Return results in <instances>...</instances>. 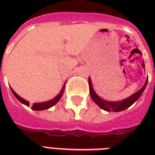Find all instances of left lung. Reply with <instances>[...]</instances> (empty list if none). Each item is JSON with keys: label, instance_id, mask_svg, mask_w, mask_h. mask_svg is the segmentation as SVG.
<instances>
[{"label": "left lung", "instance_id": "obj_1", "mask_svg": "<svg viewBox=\"0 0 155 155\" xmlns=\"http://www.w3.org/2000/svg\"><path fill=\"white\" fill-rule=\"evenodd\" d=\"M147 83H148V79L147 80L146 83H145L144 86L139 90L137 91L136 93L133 94L132 96H130V97H128L126 99L120 101H116V102H110L104 101L102 98L98 96V95L93 90V87L92 86V81L90 77L88 78V84H89V91H90V95L92 97V101L97 104V105L99 106L100 108H101L102 109L108 112H120V111L125 110L126 108H128L130 106H131L134 103L135 101H137L138 98L141 97V95L142 94V92H144L145 88L147 87Z\"/></svg>", "mask_w": 155, "mask_h": 155}]
</instances>
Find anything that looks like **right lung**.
<instances>
[{"mask_svg":"<svg viewBox=\"0 0 155 155\" xmlns=\"http://www.w3.org/2000/svg\"><path fill=\"white\" fill-rule=\"evenodd\" d=\"M11 88V91H12V92H13V94L15 96V97L17 98V99L19 101L21 102V103L24 104H25L26 106H29L30 105V102L27 101H25V100H24L23 98H21V97H19L17 93H16L14 91H13V89H12V87H10ZM64 88H65V84H63V87H62V89H61L60 92L58 93L57 96H56L54 99L51 100V101H46V102H42V103H35L33 104L32 107H31V108H32L33 110H35V111H39V110H44V109H47V108H50L51 107H52V106H54V104H55L57 102L60 100V98L62 97V96H63V92H64Z\"/></svg>","mask_w":155,"mask_h":155,"instance_id":"right-lung-1","label":"right lung"}]
</instances>
